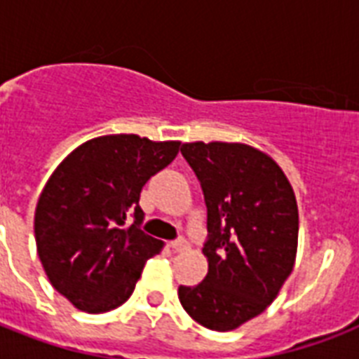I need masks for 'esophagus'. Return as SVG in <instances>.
Returning <instances> with one entry per match:
<instances>
[{
  "label": "esophagus",
  "instance_id": "1",
  "mask_svg": "<svg viewBox=\"0 0 359 359\" xmlns=\"http://www.w3.org/2000/svg\"><path fill=\"white\" fill-rule=\"evenodd\" d=\"M171 248H173V251H179V253H182V251H186L188 248H190V244H188V240L186 238H177L171 242Z\"/></svg>",
  "mask_w": 359,
  "mask_h": 359
}]
</instances>
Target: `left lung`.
I'll return each mask as SVG.
<instances>
[{"label":"left lung","mask_w":359,"mask_h":359,"mask_svg":"<svg viewBox=\"0 0 359 359\" xmlns=\"http://www.w3.org/2000/svg\"><path fill=\"white\" fill-rule=\"evenodd\" d=\"M182 156L201 182L208 272L179 300L196 323L229 332L261 315L294 266L298 207L272 158L244 143H184Z\"/></svg>","instance_id":"left-lung-1"}]
</instances>
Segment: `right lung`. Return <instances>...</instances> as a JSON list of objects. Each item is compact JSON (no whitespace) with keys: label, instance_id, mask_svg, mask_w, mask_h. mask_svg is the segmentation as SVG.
Listing matches in <instances>:
<instances>
[{"label":"right lung","instance_id":"obj_1","mask_svg":"<svg viewBox=\"0 0 359 359\" xmlns=\"http://www.w3.org/2000/svg\"><path fill=\"white\" fill-rule=\"evenodd\" d=\"M179 147L102 135L74 149L48 179L35 210L36 253L53 289L80 311L123 306L147 259L162 251V242L140 227V194Z\"/></svg>","mask_w":359,"mask_h":359}]
</instances>
